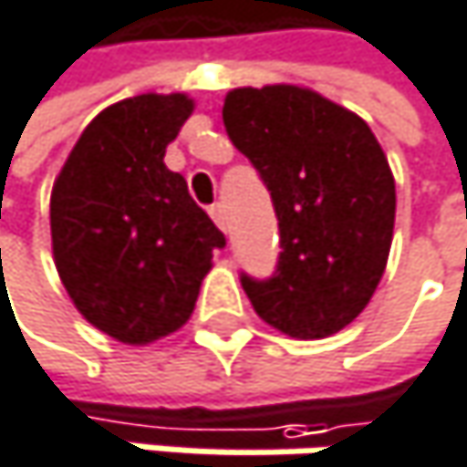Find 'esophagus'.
Here are the masks:
<instances>
[{
  "label": "esophagus",
  "instance_id": "1",
  "mask_svg": "<svg viewBox=\"0 0 467 467\" xmlns=\"http://www.w3.org/2000/svg\"><path fill=\"white\" fill-rule=\"evenodd\" d=\"M210 218L215 221V226H218V229H223V232H226V207H223L221 202L210 204Z\"/></svg>",
  "mask_w": 467,
  "mask_h": 467
}]
</instances>
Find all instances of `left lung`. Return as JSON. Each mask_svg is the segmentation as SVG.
<instances>
[{
    "label": "left lung",
    "mask_w": 467,
    "mask_h": 467,
    "mask_svg": "<svg viewBox=\"0 0 467 467\" xmlns=\"http://www.w3.org/2000/svg\"><path fill=\"white\" fill-rule=\"evenodd\" d=\"M223 128L271 191L279 260L241 274L254 312L296 339H323L369 304L389 260L397 191L389 161L353 111L290 84L232 89Z\"/></svg>",
    "instance_id": "left-lung-1"
}]
</instances>
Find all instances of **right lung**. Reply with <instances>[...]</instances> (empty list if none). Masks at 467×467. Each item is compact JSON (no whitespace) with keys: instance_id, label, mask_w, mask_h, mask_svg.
Returning <instances> with one entry per match:
<instances>
[{"instance_id":"1","label":"right lung","mask_w":467,"mask_h":467,"mask_svg":"<svg viewBox=\"0 0 467 467\" xmlns=\"http://www.w3.org/2000/svg\"><path fill=\"white\" fill-rule=\"evenodd\" d=\"M193 103L136 95L81 133L51 191V244L76 309L125 345L177 331L193 312L223 232L163 163Z\"/></svg>"}]
</instances>
